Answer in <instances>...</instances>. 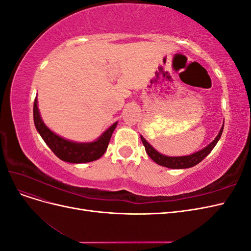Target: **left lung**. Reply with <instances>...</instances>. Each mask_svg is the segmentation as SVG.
<instances>
[{"label": "left lung", "mask_w": 251, "mask_h": 251, "mask_svg": "<svg viewBox=\"0 0 251 251\" xmlns=\"http://www.w3.org/2000/svg\"><path fill=\"white\" fill-rule=\"evenodd\" d=\"M223 127H224V126L221 127V130H220L215 140L211 143H209L206 148L199 151H197V153H195L193 155H189V156H182V157L164 156L160 153H158V151L153 147H151V144L142 137V136H141V141L143 143L144 148H146L147 154L151 159H153V160L157 164L165 166V168H169V169H188V168H192V166H195L198 163H200L203 159L210 153L212 149L216 147L217 142L219 141L220 138H221Z\"/></svg>", "instance_id": "obj_1"}]
</instances>
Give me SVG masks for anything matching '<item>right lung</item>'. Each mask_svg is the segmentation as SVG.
<instances>
[{"instance_id":"1","label":"right lung","mask_w":251,"mask_h":251,"mask_svg":"<svg viewBox=\"0 0 251 251\" xmlns=\"http://www.w3.org/2000/svg\"><path fill=\"white\" fill-rule=\"evenodd\" d=\"M33 119L37 132L40 133L42 138L46 142L50 150L60 159V160L70 163H85L100 159L104 154V151H107L111 136L117 126V123L111 126L108 130L94 142L76 143L66 140L51 132L49 128L45 126L40 116L36 98L34 100L33 103Z\"/></svg>"}]
</instances>
